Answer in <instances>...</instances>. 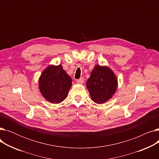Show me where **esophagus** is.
Returning <instances> with one entry per match:
<instances>
[{"label":"esophagus","mask_w":159,"mask_h":159,"mask_svg":"<svg viewBox=\"0 0 159 159\" xmlns=\"http://www.w3.org/2000/svg\"><path fill=\"white\" fill-rule=\"evenodd\" d=\"M76 82H77V83H78V84H82V83L84 82V79L80 78L79 79H77Z\"/></svg>","instance_id":"obj_1"}]
</instances>
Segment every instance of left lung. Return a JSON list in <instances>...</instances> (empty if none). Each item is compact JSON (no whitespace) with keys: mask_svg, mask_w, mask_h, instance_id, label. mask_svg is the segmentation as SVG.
I'll return each mask as SVG.
<instances>
[{"mask_svg":"<svg viewBox=\"0 0 159 159\" xmlns=\"http://www.w3.org/2000/svg\"><path fill=\"white\" fill-rule=\"evenodd\" d=\"M86 86L92 101L102 104L114 95L117 87V80L109 68L97 65L86 82Z\"/></svg>","mask_w":159,"mask_h":159,"instance_id":"1","label":"left lung"}]
</instances>
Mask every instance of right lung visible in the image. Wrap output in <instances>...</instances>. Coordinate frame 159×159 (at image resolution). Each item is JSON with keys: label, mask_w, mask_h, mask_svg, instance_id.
Masks as SVG:
<instances>
[{"label": "right lung", "mask_w": 159, "mask_h": 159, "mask_svg": "<svg viewBox=\"0 0 159 159\" xmlns=\"http://www.w3.org/2000/svg\"><path fill=\"white\" fill-rule=\"evenodd\" d=\"M71 84V77L61 64L48 67L39 79L41 93L48 101L55 104L62 102L66 98Z\"/></svg>", "instance_id": "right-lung-1"}]
</instances>
